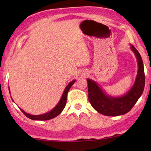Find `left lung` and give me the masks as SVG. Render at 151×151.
I'll list each match as a JSON object with an SVG mask.
<instances>
[{
  "instance_id": "8db88e82",
  "label": "left lung",
  "mask_w": 151,
  "mask_h": 151,
  "mask_svg": "<svg viewBox=\"0 0 151 151\" xmlns=\"http://www.w3.org/2000/svg\"><path fill=\"white\" fill-rule=\"evenodd\" d=\"M131 49L136 55L139 69L134 85L125 95L121 97H111L106 95L95 82L87 79L88 101L92 106L99 113L105 116H119L127 113L140 98L144 91L145 75L141 56L134 46Z\"/></svg>"
}]
</instances>
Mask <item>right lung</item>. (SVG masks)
I'll return each mask as SVG.
<instances>
[{
    "instance_id": "obj_1",
    "label": "right lung",
    "mask_w": 151,
    "mask_h": 151,
    "mask_svg": "<svg viewBox=\"0 0 151 151\" xmlns=\"http://www.w3.org/2000/svg\"><path fill=\"white\" fill-rule=\"evenodd\" d=\"M75 81H73L72 82H70L67 86H66V87L65 89V91H64L63 96L61 97V99L59 101V103H58L57 105L56 106L55 108L52 110V111L47 112V113L40 114V115H31V114L26 113V112H25L24 111H22L21 109H20L21 110V111L23 112V114L25 116L28 117L29 119H32V120H37V121H47V120H50L55 118V117L57 116L58 114L63 111V110L65 107L66 103V96H67V93L68 91L70 90L71 86H72L73 84L75 83Z\"/></svg>"
}]
</instances>
